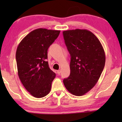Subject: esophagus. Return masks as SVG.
I'll use <instances>...</instances> for the list:
<instances>
[{
  "label": "esophagus",
  "instance_id": "obj_1",
  "mask_svg": "<svg viewBox=\"0 0 122 122\" xmlns=\"http://www.w3.org/2000/svg\"><path fill=\"white\" fill-rule=\"evenodd\" d=\"M61 71H60V70H59V71H57V74H59V75H60V73H61Z\"/></svg>",
  "mask_w": 122,
  "mask_h": 122
}]
</instances>
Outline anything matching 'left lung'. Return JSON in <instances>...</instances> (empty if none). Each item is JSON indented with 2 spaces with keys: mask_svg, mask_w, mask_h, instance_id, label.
Instances as JSON below:
<instances>
[{
  "mask_svg": "<svg viewBox=\"0 0 122 122\" xmlns=\"http://www.w3.org/2000/svg\"><path fill=\"white\" fill-rule=\"evenodd\" d=\"M71 55L69 77L63 80L66 88L74 95L80 96L95 86L106 62L104 51L95 35L86 30L76 29L63 32Z\"/></svg>",
  "mask_w": 122,
  "mask_h": 122,
  "instance_id": "1",
  "label": "left lung"
}]
</instances>
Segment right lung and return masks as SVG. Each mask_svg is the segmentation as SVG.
I'll use <instances>...</instances> for the list:
<instances>
[{"instance_id":"1","label":"right lung","mask_w":122,"mask_h":122,"mask_svg":"<svg viewBox=\"0 0 122 122\" xmlns=\"http://www.w3.org/2000/svg\"><path fill=\"white\" fill-rule=\"evenodd\" d=\"M60 30L38 28L33 30L18 45L15 58L18 76L26 89L36 98L50 92L56 76L49 68L47 51Z\"/></svg>"}]
</instances>
